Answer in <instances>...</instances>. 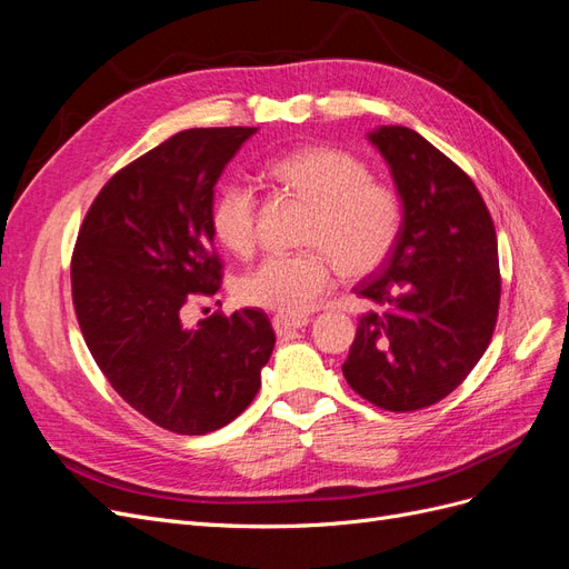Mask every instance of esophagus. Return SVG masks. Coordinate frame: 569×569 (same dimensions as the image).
I'll list each match as a JSON object with an SVG mask.
<instances>
[{
	"instance_id": "obj_1",
	"label": "esophagus",
	"mask_w": 569,
	"mask_h": 569,
	"mask_svg": "<svg viewBox=\"0 0 569 569\" xmlns=\"http://www.w3.org/2000/svg\"><path fill=\"white\" fill-rule=\"evenodd\" d=\"M271 323H273V331H277V336L288 338L296 331H300V328H305L309 323V319L307 317H283V315H279V317L271 319Z\"/></svg>"
}]
</instances>
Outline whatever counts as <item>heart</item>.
<instances>
[{"instance_id":"heart-1","label":"heart","mask_w":569,"mask_h":569,"mask_svg":"<svg viewBox=\"0 0 569 569\" xmlns=\"http://www.w3.org/2000/svg\"><path fill=\"white\" fill-rule=\"evenodd\" d=\"M269 177L309 206L302 252L269 254L238 281V300L286 317L305 315L336 283V264L347 279L369 277L397 246L401 200L371 179L366 164L328 146H309L269 162ZM217 241L250 254L258 243V196L231 179L217 191L210 210Z\"/></svg>"}]
</instances>
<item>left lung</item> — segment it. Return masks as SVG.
Here are the masks:
<instances>
[{"mask_svg": "<svg viewBox=\"0 0 569 569\" xmlns=\"http://www.w3.org/2000/svg\"><path fill=\"white\" fill-rule=\"evenodd\" d=\"M405 217L390 258L357 286L378 309L359 319L342 376L385 411H418L453 392L497 328V229L472 179L409 127L369 132Z\"/></svg>", "mask_w": 569, "mask_h": 569, "instance_id": "1", "label": "left lung"}]
</instances>
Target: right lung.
<instances>
[{
  "instance_id": "right-lung-1",
  "label": "right lung",
  "mask_w": 569,
  "mask_h": 569,
  "mask_svg": "<svg viewBox=\"0 0 569 569\" xmlns=\"http://www.w3.org/2000/svg\"><path fill=\"white\" fill-rule=\"evenodd\" d=\"M254 132L196 127L124 164L72 250V307L91 357L127 405L177 435H206L243 413L277 342L262 309L181 323L189 302L222 286L214 184Z\"/></svg>"
}]
</instances>
